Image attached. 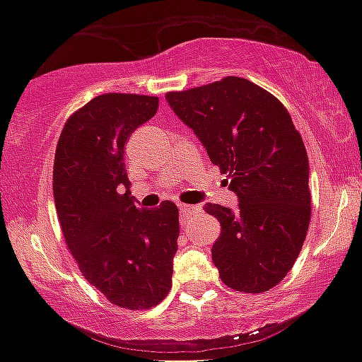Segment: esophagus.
Returning a JSON list of instances; mask_svg holds the SVG:
<instances>
[{
    "mask_svg": "<svg viewBox=\"0 0 362 362\" xmlns=\"http://www.w3.org/2000/svg\"><path fill=\"white\" fill-rule=\"evenodd\" d=\"M178 210H180V214H182V217L184 218H187V217H191V215H194V214H199V211H202V206H199V204H194V206H192V204H178Z\"/></svg>",
    "mask_w": 362,
    "mask_h": 362,
    "instance_id": "obj_1",
    "label": "esophagus"
}]
</instances>
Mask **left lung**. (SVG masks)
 Listing matches in <instances>:
<instances>
[{
	"mask_svg": "<svg viewBox=\"0 0 362 362\" xmlns=\"http://www.w3.org/2000/svg\"><path fill=\"white\" fill-rule=\"evenodd\" d=\"M166 101L238 196L236 211L204 204L222 228L211 247L218 276L240 293H266L291 272L308 231L310 166L301 134L273 94L240 76L168 93Z\"/></svg>",
	"mask_w": 362,
	"mask_h": 362,
	"instance_id": "obj_1",
	"label": "left lung"
}]
</instances>
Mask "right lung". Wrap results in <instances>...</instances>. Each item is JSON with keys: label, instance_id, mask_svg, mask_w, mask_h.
<instances>
[{"label": "right lung", "instance_id": "add662e5", "mask_svg": "<svg viewBox=\"0 0 362 362\" xmlns=\"http://www.w3.org/2000/svg\"><path fill=\"white\" fill-rule=\"evenodd\" d=\"M159 107L156 96L108 93L66 120L54 158V202L83 279L113 305L147 310L171 289L178 208H138L124 145Z\"/></svg>", "mask_w": 362, "mask_h": 362}]
</instances>
